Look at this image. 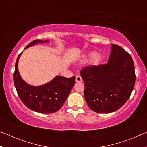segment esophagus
Masks as SVG:
<instances>
[{"label": "esophagus", "mask_w": 147, "mask_h": 147, "mask_svg": "<svg viewBox=\"0 0 147 147\" xmlns=\"http://www.w3.org/2000/svg\"><path fill=\"white\" fill-rule=\"evenodd\" d=\"M75 80L76 82H82V77L80 76H76Z\"/></svg>", "instance_id": "1"}]
</instances>
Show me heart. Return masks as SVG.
<instances>
[{
  "instance_id": "heart-1",
  "label": "heart",
  "mask_w": 147,
  "mask_h": 147,
  "mask_svg": "<svg viewBox=\"0 0 147 147\" xmlns=\"http://www.w3.org/2000/svg\"><path fill=\"white\" fill-rule=\"evenodd\" d=\"M90 60L91 66L96 67L102 63L104 60V56L102 54L97 53L96 51H89L83 56L82 61H87Z\"/></svg>"
}]
</instances>
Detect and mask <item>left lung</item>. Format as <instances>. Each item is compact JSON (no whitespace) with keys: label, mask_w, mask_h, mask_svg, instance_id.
I'll return each mask as SVG.
<instances>
[{"label":"left lung","mask_w":147,"mask_h":147,"mask_svg":"<svg viewBox=\"0 0 147 147\" xmlns=\"http://www.w3.org/2000/svg\"><path fill=\"white\" fill-rule=\"evenodd\" d=\"M108 63L80 71L84 97L94 112L109 113L121 108L130 98L136 74L131 56L120 46L111 44Z\"/></svg>","instance_id":"1"}]
</instances>
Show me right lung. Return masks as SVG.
Here are the masks:
<instances>
[{
  "mask_svg": "<svg viewBox=\"0 0 147 147\" xmlns=\"http://www.w3.org/2000/svg\"><path fill=\"white\" fill-rule=\"evenodd\" d=\"M49 40L36 39L26 47L28 49L37 44L48 43ZM17 57L13 74L14 84L20 99L31 110L41 113L56 112L63 105L75 83V76L65 78L57 75L49 82L41 86H32L26 83L20 75Z\"/></svg>",
  "mask_w": 147,
  "mask_h": 147,
  "instance_id": "1",
  "label": "right lung"
}]
</instances>
